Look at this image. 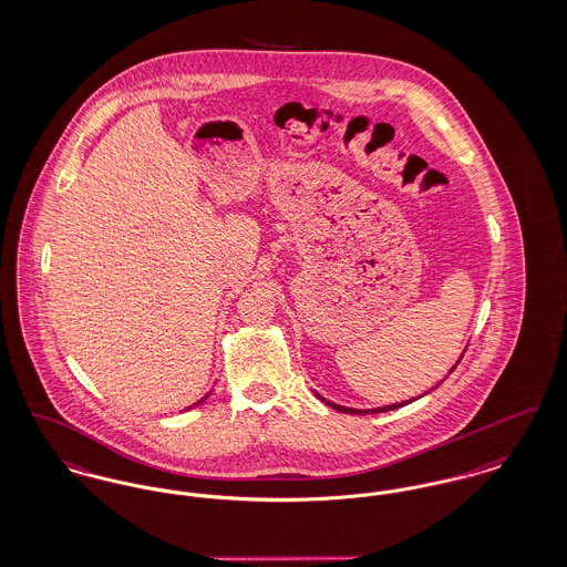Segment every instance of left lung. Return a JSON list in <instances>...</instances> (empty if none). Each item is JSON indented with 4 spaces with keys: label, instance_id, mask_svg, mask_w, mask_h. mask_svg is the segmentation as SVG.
Segmentation results:
<instances>
[{
    "label": "left lung",
    "instance_id": "obj_1",
    "mask_svg": "<svg viewBox=\"0 0 567 567\" xmlns=\"http://www.w3.org/2000/svg\"><path fill=\"white\" fill-rule=\"evenodd\" d=\"M465 354V352H463ZM461 354V358H463ZM461 358L456 360V364L461 362ZM456 364L450 369V373L456 369ZM320 396V394H318ZM322 399V396H320ZM322 401H327V399H322ZM416 401V399H414ZM408 403H412V401H403V403H392V405H384V408H373V410H354V408H343V405H337V403H330L327 401V405H330L332 410H337V412H343V414H380V412H390V410H399V408H403V405H408Z\"/></svg>",
    "mask_w": 567,
    "mask_h": 567
}]
</instances>
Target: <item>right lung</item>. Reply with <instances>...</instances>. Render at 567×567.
<instances>
[{
  "label": "right lung",
  "instance_id": "1",
  "mask_svg": "<svg viewBox=\"0 0 567 567\" xmlns=\"http://www.w3.org/2000/svg\"><path fill=\"white\" fill-rule=\"evenodd\" d=\"M207 396H209V394H207ZM207 396H205V399H207ZM205 399H200V401H198V403H194V408H196V405H200V403H203V401H205ZM187 410H189V408H187Z\"/></svg>",
  "mask_w": 567,
  "mask_h": 567
}]
</instances>
